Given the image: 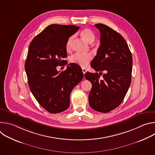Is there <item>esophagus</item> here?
Wrapping results in <instances>:
<instances>
[{"label": "esophagus", "mask_w": 155, "mask_h": 155, "mask_svg": "<svg viewBox=\"0 0 155 155\" xmlns=\"http://www.w3.org/2000/svg\"><path fill=\"white\" fill-rule=\"evenodd\" d=\"M82 72H83V74H84L86 72V70L84 68H83V69H82Z\"/></svg>", "instance_id": "esophagus-1"}]
</instances>
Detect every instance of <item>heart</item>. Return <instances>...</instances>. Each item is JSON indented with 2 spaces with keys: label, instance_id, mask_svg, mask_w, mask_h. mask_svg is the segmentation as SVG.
Masks as SVG:
<instances>
[{
  "label": "heart",
  "instance_id": "heart-1",
  "mask_svg": "<svg viewBox=\"0 0 155 155\" xmlns=\"http://www.w3.org/2000/svg\"><path fill=\"white\" fill-rule=\"evenodd\" d=\"M80 35L81 37L83 38L84 41H86L87 43H92L95 40V36L93 32L88 28L83 29L81 32ZM74 40V36L72 35L69 37L67 41L65 43V48L67 51H71L72 48V41ZM93 59V56L91 54H80V53H76L74 55H72L70 58V62L71 63L77 64L80 67L85 68L87 64H89L91 61Z\"/></svg>",
  "mask_w": 155,
  "mask_h": 155
}]
</instances>
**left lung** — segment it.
Returning a JSON list of instances; mask_svg holds the SVG:
<instances>
[{
	"label": "left lung",
	"mask_w": 155,
	"mask_h": 155,
	"mask_svg": "<svg viewBox=\"0 0 155 155\" xmlns=\"http://www.w3.org/2000/svg\"><path fill=\"white\" fill-rule=\"evenodd\" d=\"M95 26L101 33L100 46L91 66L99 74L87 72L86 79L92 84L88 100L90 107L99 112L107 113L123 102L131 82L132 58L121 35L103 24ZM102 71L103 79L100 80Z\"/></svg>",
	"instance_id": "1"
}]
</instances>
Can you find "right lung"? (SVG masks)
I'll return each mask as SVG.
<instances>
[{"instance_id":"1","label":"right lung","mask_w":155,"mask_h":155,"mask_svg":"<svg viewBox=\"0 0 155 155\" xmlns=\"http://www.w3.org/2000/svg\"><path fill=\"white\" fill-rule=\"evenodd\" d=\"M78 26L51 25L31 42L25 70L31 91L39 104L51 114L62 112L70 105L73 88L83 78L81 68L70 64L65 71L59 72L56 67L68 56L65 43Z\"/></svg>"}]
</instances>
